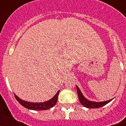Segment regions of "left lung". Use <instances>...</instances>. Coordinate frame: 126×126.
Instances as JSON below:
<instances>
[{
	"label": "left lung",
	"instance_id": "1",
	"mask_svg": "<svg viewBox=\"0 0 126 126\" xmlns=\"http://www.w3.org/2000/svg\"><path fill=\"white\" fill-rule=\"evenodd\" d=\"M76 89L80 103L83 105V106H84L86 108H88V109H94V108H95V109H97V108L102 107L105 105L107 104L108 103H109V102H111V101L113 100V99H111V100H109L100 102H93V101H90L88 100H87V99L86 98L83 96V94L81 93V90H79V88L78 87V86L77 85Z\"/></svg>",
	"mask_w": 126,
	"mask_h": 126
}]
</instances>
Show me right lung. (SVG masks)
Masks as SVG:
<instances>
[{
  "mask_svg": "<svg viewBox=\"0 0 126 126\" xmlns=\"http://www.w3.org/2000/svg\"><path fill=\"white\" fill-rule=\"evenodd\" d=\"M59 92L60 91H58L57 93L55 94V96L52 98L50 100H49L48 101H47V102H42V103H34V102H26V101L23 100L21 98H19L15 94H14V96H15L17 102L24 107L30 109V110H47V109H49L50 108L53 107L56 104L57 102L58 95L59 94Z\"/></svg>",
  "mask_w": 126,
  "mask_h": 126,
  "instance_id": "1",
  "label": "right lung"
}]
</instances>
